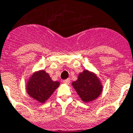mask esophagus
I'll use <instances>...</instances> for the list:
<instances>
[{
  "instance_id": "esophagus-1",
  "label": "esophagus",
  "mask_w": 133,
  "mask_h": 133,
  "mask_svg": "<svg viewBox=\"0 0 133 133\" xmlns=\"http://www.w3.org/2000/svg\"><path fill=\"white\" fill-rule=\"evenodd\" d=\"M63 83H65V84H70V79L68 78V79H66V80H63Z\"/></svg>"
}]
</instances>
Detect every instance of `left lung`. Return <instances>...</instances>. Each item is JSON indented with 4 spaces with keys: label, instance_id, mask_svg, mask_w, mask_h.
I'll return each mask as SVG.
<instances>
[{
    "label": "left lung",
    "instance_id": "1",
    "mask_svg": "<svg viewBox=\"0 0 133 133\" xmlns=\"http://www.w3.org/2000/svg\"><path fill=\"white\" fill-rule=\"evenodd\" d=\"M72 85L84 102H89L97 98L103 88L97 76L87 70L80 73L78 80L73 82Z\"/></svg>",
    "mask_w": 133,
    "mask_h": 133
}]
</instances>
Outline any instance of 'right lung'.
I'll list each match as a JSON object with an SVG mask.
<instances>
[{
  "label": "right lung",
  "instance_id": "1",
  "mask_svg": "<svg viewBox=\"0 0 133 133\" xmlns=\"http://www.w3.org/2000/svg\"><path fill=\"white\" fill-rule=\"evenodd\" d=\"M59 85L57 81H53L45 71L36 72L29 80L27 91L29 95L41 103H44Z\"/></svg>",
  "mask_w": 133,
  "mask_h": 133
}]
</instances>
